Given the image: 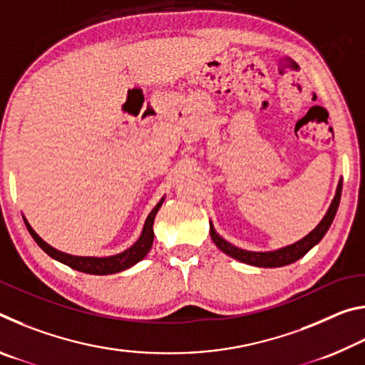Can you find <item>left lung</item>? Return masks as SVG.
I'll return each instance as SVG.
<instances>
[{
    "label": "left lung",
    "mask_w": 365,
    "mask_h": 365,
    "mask_svg": "<svg viewBox=\"0 0 365 365\" xmlns=\"http://www.w3.org/2000/svg\"><path fill=\"white\" fill-rule=\"evenodd\" d=\"M341 188H343V178H339L335 196H333V200L330 202V207L327 209L325 215L322 217V220L319 222L317 227L314 228L312 232H309L304 238H301L299 242L283 246V248L274 250V251L242 250L222 238L220 235L215 232L212 222H209V233H211V238L215 243V246H217L222 252H225L227 256L237 259V261H242L248 265H255V267H269V269L283 267V265H288L298 261V259L304 256L307 251H311L314 246H316L320 240L325 237V233L330 228L333 219H335V214L338 211L339 200H341Z\"/></svg>",
    "instance_id": "8db88e82"
}]
</instances>
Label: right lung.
Returning a JSON list of instances; mask_svg holds the SVG:
<instances>
[{
	"mask_svg": "<svg viewBox=\"0 0 365 365\" xmlns=\"http://www.w3.org/2000/svg\"><path fill=\"white\" fill-rule=\"evenodd\" d=\"M164 202V196L160 197V201L156 206L153 207V211L150 215L146 217V222L143 225V230H141L140 238L135 242L130 248L119 252V255L114 256H108V257H95V256H73V255H67V252L59 251L56 248H53L51 245H48L45 240H43L38 233H36L32 225L29 224L27 219L24 217V222H26V227L29 233L32 235V238L36 242V245L46 252L49 257L56 259V261L63 262L66 265H69L71 269H76L78 272H83V274H91V275H109V274H117V272H122L125 269H130L132 265L140 262L148 252H150L151 246H153V240H154V232H153V224H154V217L159 211V207L163 206Z\"/></svg>",
	"mask_w": 365,
	"mask_h": 365,
	"instance_id": "add662e5",
	"label": "right lung"
}]
</instances>
